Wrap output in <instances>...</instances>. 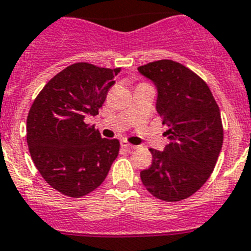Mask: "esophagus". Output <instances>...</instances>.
Returning <instances> with one entry per match:
<instances>
[{"mask_svg":"<svg viewBox=\"0 0 251 251\" xmlns=\"http://www.w3.org/2000/svg\"><path fill=\"white\" fill-rule=\"evenodd\" d=\"M121 147H124V148H126V150H135L136 148V146L130 144L127 140H121Z\"/></svg>","mask_w":251,"mask_h":251,"instance_id":"34e87169","label":"esophagus"}]
</instances>
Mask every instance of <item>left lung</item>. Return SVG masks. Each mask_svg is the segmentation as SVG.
<instances>
[{"mask_svg": "<svg viewBox=\"0 0 251 251\" xmlns=\"http://www.w3.org/2000/svg\"><path fill=\"white\" fill-rule=\"evenodd\" d=\"M157 87L156 109L168 125L164 152L151 148L152 165L140 179L152 196L182 201L197 192L213 173L223 144L221 111L200 76L169 59L138 67Z\"/></svg>", "mask_w": 251, "mask_h": 251, "instance_id": "left-lung-1", "label": "left lung"}]
</instances>
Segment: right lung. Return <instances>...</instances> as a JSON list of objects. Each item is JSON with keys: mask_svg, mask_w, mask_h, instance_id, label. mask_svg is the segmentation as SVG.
<instances>
[{"mask_svg": "<svg viewBox=\"0 0 251 251\" xmlns=\"http://www.w3.org/2000/svg\"><path fill=\"white\" fill-rule=\"evenodd\" d=\"M121 68L75 63L40 91L26 117L30 157L46 183L68 197H82L107 178L120 142L101 138L85 122L97 116Z\"/></svg>", "mask_w": 251, "mask_h": 251, "instance_id": "obj_1", "label": "right lung"}]
</instances>
